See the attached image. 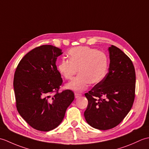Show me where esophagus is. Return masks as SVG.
<instances>
[{"instance_id":"esophagus-1","label":"esophagus","mask_w":149,"mask_h":149,"mask_svg":"<svg viewBox=\"0 0 149 149\" xmlns=\"http://www.w3.org/2000/svg\"><path fill=\"white\" fill-rule=\"evenodd\" d=\"M81 96V94L77 93H75V99H77V98L80 97Z\"/></svg>"}]
</instances>
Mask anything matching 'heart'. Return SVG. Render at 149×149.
Here are the masks:
<instances>
[{
  "instance_id": "1",
  "label": "heart",
  "mask_w": 149,
  "mask_h": 149,
  "mask_svg": "<svg viewBox=\"0 0 149 149\" xmlns=\"http://www.w3.org/2000/svg\"><path fill=\"white\" fill-rule=\"evenodd\" d=\"M69 59H62L58 69L66 79L70 80L79 74L66 85L68 89L77 92L84 90L89 84H96L103 79L107 68V58L102 52L90 47H77L68 53Z\"/></svg>"
}]
</instances>
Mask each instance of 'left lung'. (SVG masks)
<instances>
[{"label": "left lung", "instance_id": "obj_1", "mask_svg": "<svg viewBox=\"0 0 149 149\" xmlns=\"http://www.w3.org/2000/svg\"><path fill=\"white\" fill-rule=\"evenodd\" d=\"M108 50V73L85 93L88 104L84 118L99 130L118 125L130 111L135 96L136 74L132 61L118 47L111 45Z\"/></svg>", "mask_w": 149, "mask_h": 149}]
</instances>
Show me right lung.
<instances>
[{
	"label": "right lung",
	"mask_w": 149,
	"mask_h": 149,
	"mask_svg": "<svg viewBox=\"0 0 149 149\" xmlns=\"http://www.w3.org/2000/svg\"><path fill=\"white\" fill-rule=\"evenodd\" d=\"M62 54L61 49L50 45L36 47L25 55L15 72L17 110L36 130L49 131L58 127L74 100L71 90L58 92L63 80L56 62Z\"/></svg>",
	"instance_id": "add662e5"
}]
</instances>
